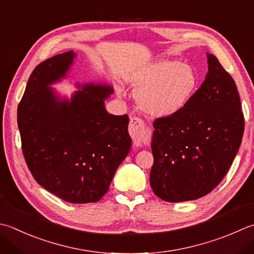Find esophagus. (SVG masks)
Segmentation results:
<instances>
[{
    "label": "esophagus",
    "instance_id": "1",
    "mask_svg": "<svg viewBox=\"0 0 254 254\" xmlns=\"http://www.w3.org/2000/svg\"><path fill=\"white\" fill-rule=\"evenodd\" d=\"M128 133H130L134 145H141L146 141L148 135V127L141 118L131 117L128 124Z\"/></svg>",
    "mask_w": 254,
    "mask_h": 254
}]
</instances>
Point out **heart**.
I'll use <instances>...</instances> for the list:
<instances>
[{
    "label": "heart",
    "mask_w": 254,
    "mask_h": 254,
    "mask_svg": "<svg viewBox=\"0 0 254 254\" xmlns=\"http://www.w3.org/2000/svg\"><path fill=\"white\" fill-rule=\"evenodd\" d=\"M198 80L191 64L164 59L143 68L133 77L132 83L144 112L152 117H170L190 100Z\"/></svg>",
    "instance_id": "obj_1"
}]
</instances>
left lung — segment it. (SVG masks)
<instances>
[{"mask_svg": "<svg viewBox=\"0 0 254 254\" xmlns=\"http://www.w3.org/2000/svg\"><path fill=\"white\" fill-rule=\"evenodd\" d=\"M181 111L154 120V193L170 202L195 200L219 185L235 160L245 131L236 82L216 56Z\"/></svg>", "mask_w": 254, "mask_h": 254, "instance_id": "1", "label": "left lung"}]
</instances>
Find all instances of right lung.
<instances>
[{
	"label": "right lung",
	"mask_w": 254,
	"mask_h": 254,
	"mask_svg": "<svg viewBox=\"0 0 254 254\" xmlns=\"http://www.w3.org/2000/svg\"><path fill=\"white\" fill-rule=\"evenodd\" d=\"M72 51L35 67L17 107L22 151L39 185L64 201L97 202L131 147L128 117L113 116L107 86L87 84L71 101H58L48 84L70 67Z\"/></svg>",
	"instance_id": "obj_1"
}]
</instances>
